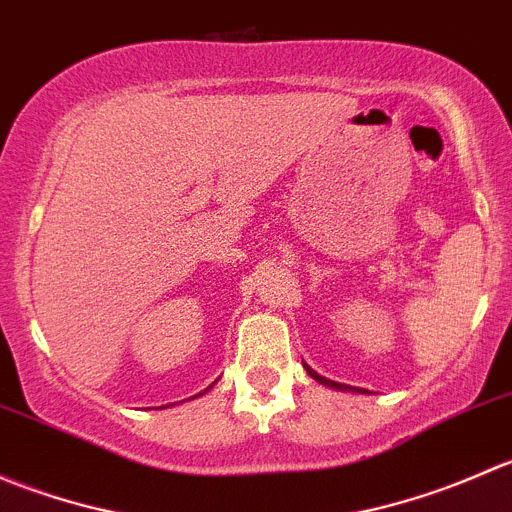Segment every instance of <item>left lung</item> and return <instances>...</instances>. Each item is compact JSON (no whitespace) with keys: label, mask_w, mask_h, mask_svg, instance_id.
I'll return each instance as SVG.
<instances>
[{"label":"left lung","mask_w":512,"mask_h":512,"mask_svg":"<svg viewBox=\"0 0 512 512\" xmlns=\"http://www.w3.org/2000/svg\"><path fill=\"white\" fill-rule=\"evenodd\" d=\"M304 369H307V374L312 376L314 381H319V384H324V386H329V389H342V391H354V386H344V384H337V381H329V379H324V376H319L317 371L314 369H309V366H304Z\"/></svg>","instance_id":"8db88e82"}]
</instances>
